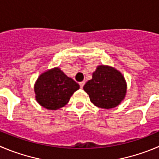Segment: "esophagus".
<instances>
[{"instance_id": "1", "label": "esophagus", "mask_w": 159, "mask_h": 159, "mask_svg": "<svg viewBox=\"0 0 159 159\" xmlns=\"http://www.w3.org/2000/svg\"><path fill=\"white\" fill-rule=\"evenodd\" d=\"M84 84H85V81H82V82L80 83V88H83V87H84Z\"/></svg>"}]
</instances>
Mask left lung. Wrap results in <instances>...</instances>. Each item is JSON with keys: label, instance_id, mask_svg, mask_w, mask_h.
Here are the masks:
<instances>
[{"label": "left lung", "instance_id": "8db88e82", "mask_svg": "<svg viewBox=\"0 0 159 159\" xmlns=\"http://www.w3.org/2000/svg\"><path fill=\"white\" fill-rule=\"evenodd\" d=\"M95 106L110 109L118 106L126 93V83L119 71L108 66H99L92 79L84 87Z\"/></svg>", "mask_w": 159, "mask_h": 159}]
</instances>
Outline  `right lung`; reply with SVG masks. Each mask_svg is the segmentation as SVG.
Here are the masks:
<instances>
[{
  "mask_svg": "<svg viewBox=\"0 0 159 159\" xmlns=\"http://www.w3.org/2000/svg\"><path fill=\"white\" fill-rule=\"evenodd\" d=\"M80 85L68 77L59 68L43 72L34 86L36 100L43 108L57 110L67 105Z\"/></svg>",
  "mask_w": 159,
  "mask_h": 159,
  "instance_id": "add662e5",
  "label": "right lung"
}]
</instances>
